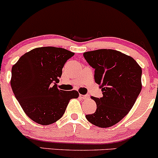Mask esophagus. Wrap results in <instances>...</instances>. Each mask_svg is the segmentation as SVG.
Returning <instances> with one entry per match:
<instances>
[{
  "label": "esophagus",
  "instance_id": "esophagus-1",
  "mask_svg": "<svg viewBox=\"0 0 158 158\" xmlns=\"http://www.w3.org/2000/svg\"><path fill=\"white\" fill-rule=\"evenodd\" d=\"M79 97L82 99H87L89 98V96L88 95H82V94H79Z\"/></svg>",
  "mask_w": 158,
  "mask_h": 158
}]
</instances>
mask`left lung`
Returning a JSON list of instances; mask_svg holds the SVG:
<instances>
[{
  "label": "left lung",
  "mask_w": 158,
  "mask_h": 158,
  "mask_svg": "<svg viewBox=\"0 0 158 158\" xmlns=\"http://www.w3.org/2000/svg\"><path fill=\"white\" fill-rule=\"evenodd\" d=\"M83 56L95 69L94 79L103 95L91 97L97 110L85 117L94 126L108 128L119 123L135 105L142 89V69L133 58L117 50L100 49Z\"/></svg>",
  "instance_id": "obj_1"
}]
</instances>
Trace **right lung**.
<instances>
[{
    "label": "right lung",
    "instance_id": "1",
    "mask_svg": "<svg viewBox=\"0 0 158 158\" xmlns=\"http://www.w3.org/2000/svg\"><path fill=\"white\" fill-rule=\"evenodd\" d=\"M74 52L55 47L35 48L12 66L10 84L23 111L34 122L46 126L59 120L77 90L57 88L62 68Z\"/></svg>",
    "mask_w": 158,
    "mask_h": 158
}]
</instances>
